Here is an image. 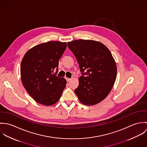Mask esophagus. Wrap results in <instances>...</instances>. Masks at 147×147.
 <instances>
[{
    "label": "esophagus",
    "mask_w": 147,
    "mask_h": 147,
    "mask_svg": "<svg viewBox=\"0 0 147 147\" xmlns=\"http://www.w3.org/2000/svg\"><path fill=\"white\" fill-rule=\"evenodd\" d=\"M71 80V79H70V78H66L67 82H69Z\"/></svg>",
    "instance_id": "obj_1"
}]
</instances>
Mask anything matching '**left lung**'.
Listing matches in <instances>:
<instances>
[{
	"label": "left lung",
	"mask_w": 147,
	"mask_h": 147,
	"mask_svg": "<svg viewBox=\"0 0 147 147\" xmlns=\"http://www.w3.org/2000/svg\"><path fill=\"white\" fill-rule=\"evenodd\" d=\"M75 56L82 76L74 92L84 105H96L107 97L117 77V65L110 50L104 44L93 40L68 42Z\"/></svg>",
	"instance_id": "8db88e82"
}]
</instances>
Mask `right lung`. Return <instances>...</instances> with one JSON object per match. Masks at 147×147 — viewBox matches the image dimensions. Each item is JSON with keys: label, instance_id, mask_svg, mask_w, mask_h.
Returning <instances> with one entry per match:
<instances>
[{"label": "right lung", "instance_id": "right-lung-1", "mask_svg": "<svg viewBox=\"0 0 147 147\" xmlns=\"http://www.w3.org/2000/svg\"><path fill=\"white\" fill-rule=\"evenodd\" d=\"M66 47V42H45L29 50L23 57L20 68L22 83L29 95L42 105L57 102L65 87V79L55 74ZM55 69L56 72L53 74Z\"/></svg>", "mask_w": 147, "mask_h": 147}]
</instances>
